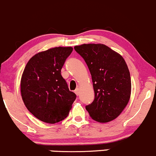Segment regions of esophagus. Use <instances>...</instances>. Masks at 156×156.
Masks as SVG:
<instances>
[{
    "label": "esophagus",
    "instance_id": "obj_1",
    "mask_svg": "<svg viewBox=\"0 0 156 156\" xmlns=\"http://www.w3.org/2000/svg\"><path fill=\"white\" fill-rule=\"evenodd\" d=\"M74 92H75V94H76V95H79V94H80V89H79V88H76V90H74Z\"/></svg>",
    "mask_w": 156,
    "mask_h": 156
}]
</instances>
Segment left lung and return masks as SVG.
Wrapping results in <instances>:
<instances>
[{"label": "left lung", "mask_w": 156, "mask_h": 156, "mask_svg": "<svg viewBox=\"0 0 156 156\" xmlns=\"http://www.w3.org/2000/svg\"><path fill=\"white\" fill-rule=\"evenodd\" d=\"M74 49L91 74L95 97L85 106L89 115L99 122L115 119L125 109L131 94L130 74L125 59L103 44H83Z\"/></svg>", "instance_id": "8db88e82"}]
</instances>
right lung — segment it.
<instances>
[{
    "instance_id": "1",
    "label": "right lung",
    "mask_w": 156,
    "mask_h": 156,
    "mask_svg": "<svg viewBox=\"0 0 156 156\" xmlns=\"http://www.w3.org/2000/svg\"><path fill=\"white\" fill-rule=\"evenodd\" d=\"M73 51L56 47L33 56L26 64L20 82L23 101L36 118L55 124L69 115L76 96L70 91L61 69Z\"/></svg>"
}]
</instances>
